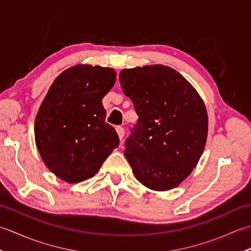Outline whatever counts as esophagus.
Masks as SVG:
<instances>
[{"label": "esophagus", "mask_w": 251, "mask_h": 251, "mask_svg": "<svg viewBox=\"0 0 251 251\" xmlns=\"http://www.w3.org/2000/svg\"><path fill=\"white\" fill-rule=\"evenodd\" d=\"M115 130H116V132H117V135H119L120 140H122L123 138H124V135H125L124 128H123V127H121V126H117L116 128H115Z\"/></svg>", "instance_id": "34e87169"}]
</instances>
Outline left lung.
<instances>
[{"mask_svg":"<svg viewBox=\"0 0 251 251\" xmlns=\"http://www.w3.org/2000/svg\"><path fill=\"white\" fill-rule=\"evenodd\" d=\"M120 83L139 116L125 142L132 173L151 190L176 188L193 172L205 149L204 101L179 72L163 65L124 69Z\"/></svg>","mask_w":251,"mask_h":251,"instance_id":"8db88e82","label":"left lung"}]
</instances>
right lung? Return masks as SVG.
<instances>
[{"mask_svg":"<svg viewBox=\"0 0 251 251\" xmlns=\"http://www.w3.org/2000/svg\"><path fill=\"white\" fill-rule=\"evenodd\" d=\"M115 79L112 68L73 66L56 77L42 101L35 145L46 167L68 183L92 178L120 145L102 105Z\"/></svg>","mask_w":251,"mask_h":251,"instance_id":"obj_1","label":"right lung"}]
</instances>
